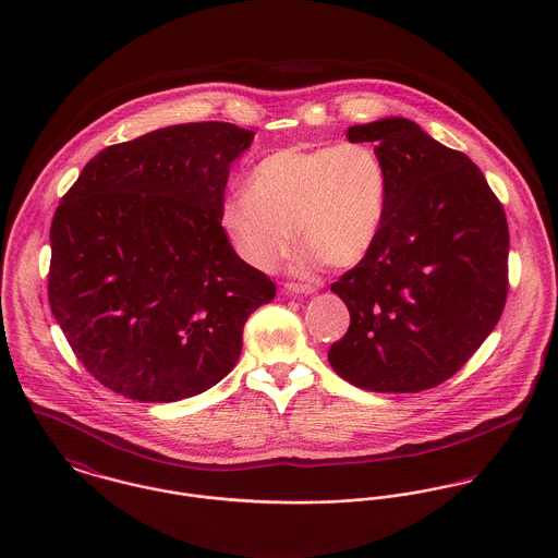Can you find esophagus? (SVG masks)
<instances>
[{
    "mask_svg": "<svg viewBox=\"0 0 558 558\" xmlns=\"http://www.w3.org/2000/svg\"><path fill=\"white\" fill-rule=\"evenodd\" d=\"M286 290L290 294H316V288L314 286H303V283H288Z\"/></svg>",
    "mask_w": 558,
    "mask_h": 558,
    "instance_id": "obj_1",
    "label": "esophagus"
}]
</instances>
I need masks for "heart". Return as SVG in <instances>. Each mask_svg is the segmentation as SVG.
<instances>
[{
	"instance_id": "b5f03b06",
	"label": "heart",
	"mask_w": 558,
	"mask_h": 558,
	"mask_svg": "<svg viewBox=\"0 0 558 558\" xmlns=\"http://www.w3.org/2000/svg\"><path fill=\"white\" fill-rule=\"evenodd\" d=\"M389 193V169L367 144L288 146L251 169L246 191L223 199L219 219L236 253L255 270H275L294 236L305 246L301 272L324 262L350 268L378 242Z\"/></svg>"
}]
</instances>
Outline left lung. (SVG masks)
Returning <instances> with one entry per match:
<instances>
[{"label": "left lung", "instance_id": "8db88e82", "mask_svg": "<svg viewBox=\"0 0 558 558\" xmlns=\"http://www.w3.org/2000/svg\"><path fill=\"white\" fill-rule=\"evenodd\" d=\"M345 137L376 144L391 193L378 242L330 286L350 328L328 363L359 389L418 393L451 378L502 314L505 210L473 160L412 120L356 124Z\"/></svg>", "mask_w": 558, "mask_h": 558}]
</instances>
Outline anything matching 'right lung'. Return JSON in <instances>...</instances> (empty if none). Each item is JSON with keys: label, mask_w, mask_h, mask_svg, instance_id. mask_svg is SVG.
Returning <instances> with one entry per match:
<instances>
[{"label": "right lung", "mask_w": 558, "mask_h": 558, "mask_svg": "<svg viewBox=\"0 0 558 558\" xmlns=\"http://www.w3.org/2000/svg\"><path fill=\"white\" fill-rule=\"evenodd\" d=\"M255 133L175 124L89 160L51 223L49 303L107 389L169 403L221 383L275 283L221 226L230 167Z\"/></svg>", "instance_id": "add662e5"}]
</instances>
